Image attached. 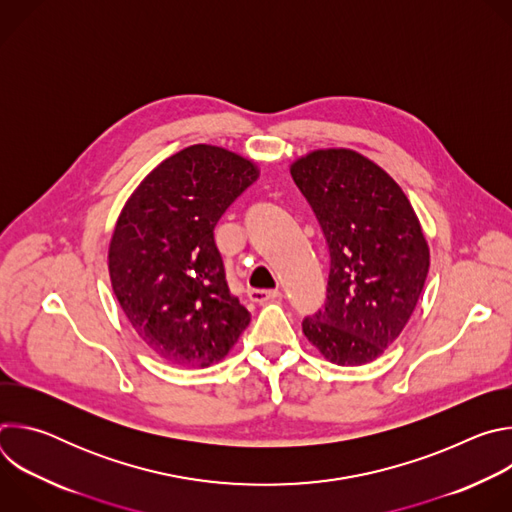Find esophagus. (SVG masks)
I'll use <instances>...</instances> for the list:
<instances>
[{"instance_id":"esophagus-1","label":"esophagus","mask_w":512,"mask_h":512,"mask_svg":"<svg viewBox=\"0 0 512 512\" xmlns=\"http://www.w3.org/2000/svg\"><path fill=\"white\" fill-rule=\"evenodd\" d=\"M281 294L279 289H251L249 291V300L255 304H265L271 300H277Z\"/></svg>"}]
</instances>
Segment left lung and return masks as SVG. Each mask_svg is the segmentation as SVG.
Segmentation results:
<instances>
[{"label": "left lung", "mask_w": 512, "mask_h": 512, "mask_svg": "<svg viewBox=\"0 0 512 512\" xmlns=\"http://www.w3.org/2000/svg\"><path fill=\"white\" fill-rule=\"evenodd\" d=\"M330 251L324 308L306 338L340 367L379 358L403 332L423 291L429 247L401 186L346 148L316 150L289 168Z\"/></svg>", "instance_id": "8db88e82"}]
</instances>
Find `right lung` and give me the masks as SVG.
<instances>
[{"label": "right lung", "instance_id": "1", "mask_svg": "<svg viewBox=\"0 0 512 512\" xmlns=\"http://www.w3.org/2000/svg\"><path fill=\"white\" fill-rule=\"evenodd\" d=\"M257 178L251 160L196 143L145 176L117 218L113 294L137 336L170 364L210 367L251 322L229 291L212 231Z\"/></svg>", "mask_w": 512, "mask_h": 512}]
</instances>
